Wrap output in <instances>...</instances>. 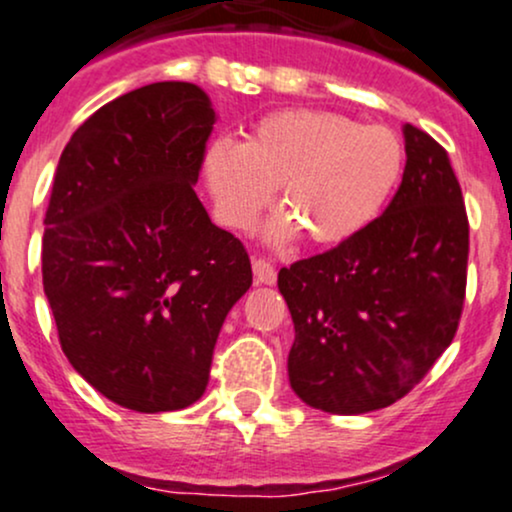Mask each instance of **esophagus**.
<instances>
[{
	"instance_id": "obj_1",
	"label": "esophagus",
	"mask_w": 512,
	"mask_h": 512,
	"mask_svg": "<svg viewBox=\"0 0 512 512\" xmlns=\"http://www.w3.org/2000/svg\"><path fill=\"white\" fill-rule=\"evenodd\" d=\"M252 272H255L257 284H274L276 281L274 264L264 260V257H255V260H252Z\"/></svg>"
}]
</instances>
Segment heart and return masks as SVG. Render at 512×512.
Masks as SVG:
<instances>
[{
	"label": "heart",
	"instance_id": "b5f03b06",
	"mask_svg": "<svg viewBox=\"0 0 512 512\" xmlns=\"http://www.w3.org/2000/svg\"><path fill=\"white\" fill-rule=\"evenodd\" d=\"M404 173V146L392 129L327 110H279L262 117L248 142L219 139L204 175L221 219L250 228L281 185L276 238L301 231L313 245H339L380 216Z\"/></svg>",
	"mask_w": 512,
	"mask_h": 512
}]
</instances>
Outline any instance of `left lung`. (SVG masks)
Segmentation results:
<instances>
[{
    "mask_svg": "<svg viewBox=\"0 0 512 512\" xmlns=\"http://www.w3.org/2000/svg\"><path fill=\"white\" fill-rule=\"evenodd\" d=\"M407 166L385 214L279 272L296 339L293 392L366 414L414 390L448 349L467 291L469 221L448 151L404 125Z\"/></svg>",
    "mask_w": 512,
    "mask_h": 512,
    "instance_id": "1",
    "label": "left lung"
}]
</instances>
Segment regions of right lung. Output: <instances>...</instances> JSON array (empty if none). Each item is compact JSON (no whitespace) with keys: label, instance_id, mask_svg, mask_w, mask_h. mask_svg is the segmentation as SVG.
I'll return each instance as SVG.
<instances>
[{"label":"right lung","instance_id":"add662e5","mask_svg":"<svg viewBox=\"0 0 512 512\" xmlns=\"http://www.w3.org/2000/svg\"><path fill=\"white\" fill-rule=\"evenodd\" d=\"M207 93L158 81L105 103L64 146L43 236V286L64 356L120 407H190L250 289L243 243L195 182L214 129Z\"/></svg>","mask_w":512,"mask_h":512}]
</instances>
